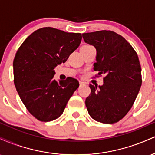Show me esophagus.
<instances>
[{"label": "esophagus", "mask_w": 155, "mask_h": 155, "mask_svg": "<svg viewBox=\"0 0 155 155\" xmlns=\"http://www.w3.org/2000/svg\"><path fill=\"white\" fill-rule=\"evenodd\" d=\"M83 84H84V81H79V85H80V86H81V85H83Z\"/></svg>", "instance_id": "obj_1"}]
</instances>
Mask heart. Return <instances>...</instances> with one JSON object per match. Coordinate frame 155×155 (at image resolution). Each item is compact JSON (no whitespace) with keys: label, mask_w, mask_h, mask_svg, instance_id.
I'll return each mask as SVG.
<instances>
[{"label":"heart","mask_w":155,"mask_h":155,"mask_svg":"<svg viewBox=\"0 0 155 155\" xmlns=\"http://www.w3.org/2000/svg\"><path fill=\"white\" fill-rule=\"evenodd\" d=\"M83 47H91V46H90V45H84V46H83Z\"/></svg>","instance_id":"obj_1"}]
</instances>
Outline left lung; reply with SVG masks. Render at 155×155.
<instances>
[{"instance_id":"left-lung-1","label":"left lung","mask_w":155,"mask_h":155,"mask_svg":"<svg viewBox=\"0 0 155 155\" xmlns=\"http://www.w3.org/2000/svg\"><path fill=\"white\" fill-rule=\"evenodd\" d=\"M87 44L97 51L94 70L104 74L102 86L90 84L85 104L93 120L105 124L119 122L132 108L140 86L141 68L132 46L122 35L110 31L83 33Z\"/></svg>"}]
</instances>
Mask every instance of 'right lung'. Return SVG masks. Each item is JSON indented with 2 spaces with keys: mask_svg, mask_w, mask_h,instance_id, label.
<instances>
[{
  "mask_svg": "<svg viewBox=\"0 0 155 155\" xmlns=\"http://www.w3.org/2000/svg\"><path fill=\"white\" fill-rule=\"evenodd\" d=\"M81 34L47 27L33 32L19 47L13 62L14 82L28 111L41 122L60 117L79 87L68 77L58 81L54 68L79 47Z\"/></svg>",
  "mask_w": 155,
  "mask_h": 155,
  "instance_id": "right-lung-1",
  "label": "right lung"
}]
</instances>
